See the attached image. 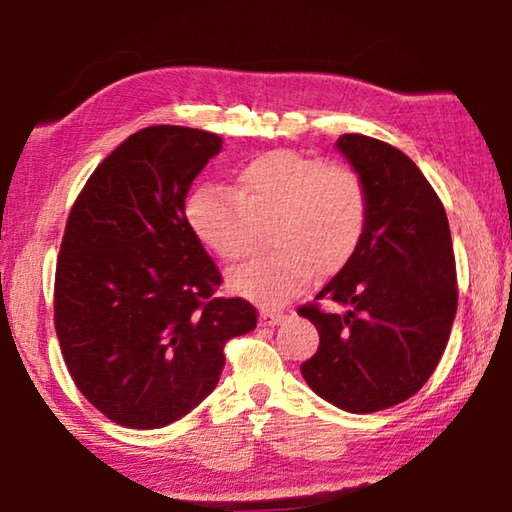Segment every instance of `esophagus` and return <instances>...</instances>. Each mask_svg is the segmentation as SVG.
Segmentation results:
<instances>
[{"instance_id":"34e87169","label":"esophagus","mask_w":512,"mask_h":512,"mask_svg":"<svg viewBox=\"0 0 512 512\" xmlns=\"http://www.w3.org/2000/svg\"><path fill=\"white\" fill-rule=\"evenodd\" d=\"M284 318H287V314H284V311H275V309H262V311H259V323L268 325V327L280 325Z\"/></svg>"}]
</instances>
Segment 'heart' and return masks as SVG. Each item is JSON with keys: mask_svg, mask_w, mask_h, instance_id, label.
Segmentation results:
<instances>
[{"mask_svg": "<svg viewBox=\"0 0 512 512\" xmlns=\"http://www.w3.org/2000/svg\"><path fill=\"white\" fill-rule=\"evenodd\" d=\"M194 235L225 262H239L268 230L273 253L232 271V291L280 307L314 275H334L350 262L368 223V192L348 164L296 151H271L237 171L235 192L198 189L187 203Z\"/></svg>", "mask_w": 512, "mask_h": 512, "instance_id": "heart-1", "label": "heart"}]
</instances>
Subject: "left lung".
Wrapping results in <instances>:
<instances>
[{"label":"left lung","mask_w":512,"mask_h":512,"mask_svg":"<svg viewBox=\"0 0 512 512\" xmlns=\"http://www.w3.org/2000/svg\"><path fill=\"white\" fill-rule=\"evenodd\" d=\"M368 192V223L357 253L316 300L298 309L320 343L300 366L311 391L350 413H375L427 384L456 316V262L445 207L415 162L375 137L336 142Z\"/></svg>","instance_id":"1"}]
</instances>
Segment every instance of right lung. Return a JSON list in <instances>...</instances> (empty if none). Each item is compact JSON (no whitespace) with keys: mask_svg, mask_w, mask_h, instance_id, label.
<instances>
[{"mask_svg":"<svg viewBox=\"0 0 512 512\" xmlns=\"http://www.w3.org/2000/svg\"><path fill=\"white\" fill-rule=\"evenodd\" d=\"M219 135L149 126L81 189L56 264L54 325L65 366L94 409L160 429L219 384L225 343L257 325L244 298H216L221 273L185 216Z\"/></svg>","mask_w":512,"mask_h":512,"instance_id":"obj_1","label":"right lung"}]
</instances>
